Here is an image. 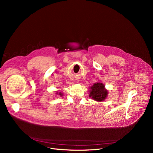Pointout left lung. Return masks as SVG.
Wrapping results in <instances>:
<instances>
[{"mask_svg": "<svg viewBox=\"0 0 153 153\" xmlns=\"http://www.w3.org/2000/svg\"><path fill=\"white\" fill-rule=\"evenodd\" d=\"M104 84L101 82L94 83L93 85L90 87L89 97L98 102L104 101L107 98L108 91L106 89Z\"/></svg>", "mask_w": 153, "mask_h": 153, "instance_id": "1", "label": "left lung"}]
</instances>
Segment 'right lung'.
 <instances>
[{
    "label": "right lung",
    "instance_id": "1",
    "mask_svg": "<svg viewBox=\"0 0 153 153\" xmlns=\"http://www.w3.org/2000/svg\"><path fill=\"white\" fill-rule=\"evenodd\" d=\"M55 94H59V96H62V95H63L62 92H58V91L55 92Z\"/></svg>",
    "mask_w": 153,
    "mask_h": 153
}]
</instances>
